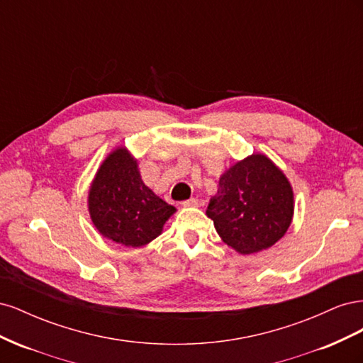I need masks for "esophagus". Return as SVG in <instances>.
Masks as SVG:
<instances>
[{
  "instance_id": "34e87169",
  "label": "esophagus",
  "mask_w": 363,
  "mask_h": 363,
  "mask_svg": "<svg viewBox=\"0 0 363 363\" xmlns=\"http://www.w3.org/2000/svg\"><path fill=\"white\" fill-rule=\"evenodd\" d=\"M182 204H183V207H196V206H199V200H196V199H189V200L183 201Z\"/></svg>"
}]
</instances>
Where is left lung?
<instances>
[{
  "label": "left lung",
  "instance_id": "obj_1",
  "mask_svg": "<svg viewBox=\"0 0 363 363\" xmlns=\"http://www.w3.org/2000/svg\"><path fill=\"white\" fill-rule=\"evenodd\" d=\"M206 215L224 242L240 255L267 250L291 225V183L265 155H251L221 175Z\"/></svg>",
  "mask_w": 363,
  "mask_h": 363
}]
</instances>
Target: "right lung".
Wrapping results in <instances>:
<instances>
[{
	"instance_id": "add662e5",
	"label": "right lung",
	"mask_w": 363,
	"mask_h": 363,
	"mask_svg": "<svg viewBox=\"0 0 363 363\" xmlns=\"http://www.w3.org/2000/svg\"><path fill=\"white\" fill-rule=\"evenodd\" d=\"M89 213L104 238L125 247L156 239L175 207L142 182L138 160L124 147L106 157L89 189Z\"/></svg>"
}]
</instances>
